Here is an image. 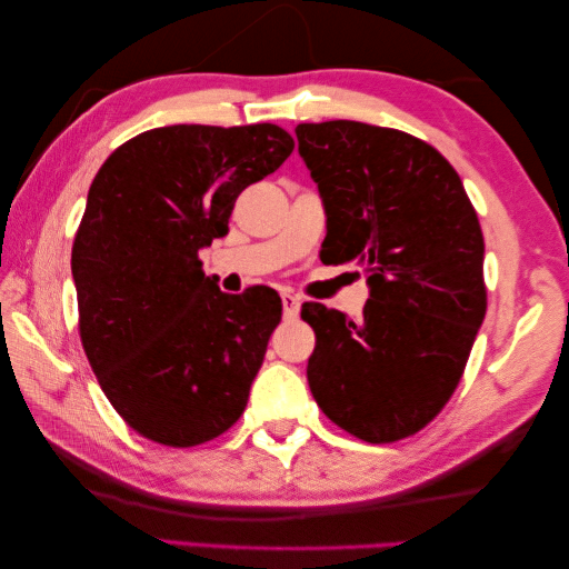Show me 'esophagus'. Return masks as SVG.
I'll return each instance as SVG.
<instances>
[{
	"label": "esophagus",
	"instance_id": "34e87169",
	"mask_svg": "<svg viewBox=\"0 0 569 569\" xmlns=\"http://www.w3.org/2000/svg\"><path fill=\"white\" fill-rule=\"evenodd\" d=\"M281 303H283V318L286 320H293L298 318V310H300V300L291 293H283L281 296Z\"/></svg>",
	"mask_w": 569,
	"mask_h": 569
}]
</instances>
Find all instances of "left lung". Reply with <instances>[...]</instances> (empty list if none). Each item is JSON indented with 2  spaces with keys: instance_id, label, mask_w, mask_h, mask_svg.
<instances>
[{
  "instance_id": "left-lung-1",
  "label": "left lung",
  "mask_w": 569,
  "mask_h": 569,
  "mask_svg": "<svg viewBox=\"0 0 569 569\" xmlns=\"http://www.w3.org/2000/svg\"><path fill=\"white\" fill-rule=\"evenodd\" d=\"M296 137L328 217L322 251L369 286L359 320L303 306L312 398L359 440L408 438L450 401L487 316L477 212L445 156L406 131L335 119Z\"/></svg>"
}]
</instances>
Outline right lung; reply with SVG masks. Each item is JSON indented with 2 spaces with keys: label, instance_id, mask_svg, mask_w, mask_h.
I'll return each mask as SVG.
<instances>
[{
  "label": "right lung",
  "instance_id": "right-lung-1",
  "mask_svg": "<svg viewBox=\"0 0 569 569\" xmlns=\"http://www.w3.org/2000/svg\"><path fill=\"white\" fill-rule=\"evenodd\" d=\"M293 147L276 124H173L129 139L94 176L70 259L80 337L143 438L192 447L244 413L281 298L266 286L222 293L198 251Z\"/></svg>",
  "mask_w": 569,
  "mask_h": 569
}]
</instances>
